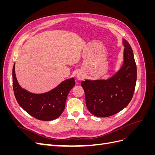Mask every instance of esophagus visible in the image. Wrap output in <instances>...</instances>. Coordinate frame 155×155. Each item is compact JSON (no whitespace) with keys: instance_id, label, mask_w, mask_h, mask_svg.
Segmentation results:
<instances>
[{"instance_id":"obj_1","label":"esophagus","mask_w":155,"mask_h":155,"mask_svg":"<svg viewBox=\"0 0 155 155\" xmlns=\"http://www.w3.org/2000/svg\"><path fill=\"white\" fill-rule=\"evenodd\" d=\"M82 78H83L82 75L80 74H78V75H77V79H78V80H81V79H82Z\"/></svg>"}]
</instances>
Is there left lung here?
<instances>
[{
  "instance_id": "8db88e82",
  "label": "left lung",
  "mask_w": 155,
  "mask_h": 155,
  "mask_svg": "<svg viewBox=\"0 0 155 155\" xmlns=\"http://www.w3.org/2000/svg\"><path fill=\"white\" fill-rule=\"evenodd\" d=\"M124 63L107 79H85L81 85L85 94L86 105L91 114L109 117L123 110L133 96L137 78V65L131 46L123 39Z\"/></svg>"
}]
</instances>
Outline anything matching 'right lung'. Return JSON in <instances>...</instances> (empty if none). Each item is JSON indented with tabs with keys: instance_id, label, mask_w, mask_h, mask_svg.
<instances>
[{
	"instance_id": "1",
	"label": "right lung",
	"mask_w": 155,
	"mask_h": 155,
	"mask_svg": "<svg viewBox=\"0 0 155 155\" xmlns=\"http://www.w3.org/2000/svg\"><path fill=\"white\" fill-rule=\"evenodd\" d=\"M12 76L14 94L18 105L31 116L43 121H51L59 118L65 108L68 93L76 84L74 78H72L63 81L47 92L34 94L19 85L15 75V64Z\"/></svg>"
}]
</instances>
